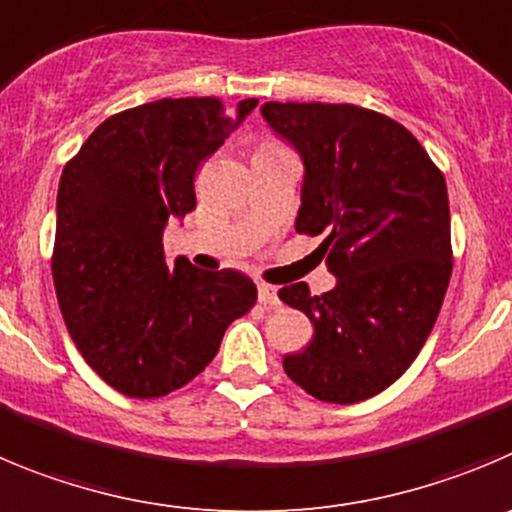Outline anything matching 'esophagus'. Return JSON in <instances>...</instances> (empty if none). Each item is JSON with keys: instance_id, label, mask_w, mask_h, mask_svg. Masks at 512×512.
<instances>
[{"instance_id": "esophagus-1", "label": "esophagus", "mask_w": 512, "mask_h": 512, "mask_svg": "<svg viewBox=\"0 0 512 512\" xmlns=\"http://www.w3.org/2000/svg\"><path fill=\"white\" fill-rule=\"evenodd\" d=\"M257 300H260L262 305H270V308H275V305L280 303V298H278V290L272 288V285H265V283H260V285H257Z\"/></svg>"}]
</instances>
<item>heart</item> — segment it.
<instances>
[{
	"label": "heart",
	"instance_id": "heart-1",
	"mask_svg": "<svg viewBox=\"0 0 512 512\" xmlns=\"http://www.w3.org/2000/svg\"><path fill=\"white\" fill-rule=\"evenodd\" d=\"M278 148H283V146H280V143H275V141H262L257 151H278Z\"/></svg>",
	"mask_w": 512,
	"mask_h": 512
}]
</instances>
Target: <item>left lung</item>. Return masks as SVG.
<instances>
[{
  "label": "left lung",
  "mask_w": 512,
  "mask_h": 512,
  "mask_svg": "<svg viewBox=\"0 0 512 512\" xmlns=\"http://www.w3.org/2000/svg\"><path fill=\"white\" fill-rule=\"evenodd\" d=\"M262 118L303 159L295 229L323 234L336 288L285 285L313 341L283 358L300 389L356 404L394 384L432 333L452 275L442 171L389 116L351 103H265Z\"/></svg>",
  "instance_id": "8db88e82"
}]
</instances>
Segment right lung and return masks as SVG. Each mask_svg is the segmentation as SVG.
<instances>
[{
  "mask_svg": "<svg viewBox=\"0 0 512 512\" xmlns=\"http://www.w3.org/2000/svg\"><path fill=\"white\" fill-rule=\"evenodd\" d=\"M240 100L164 98L105 118L65 164L57 189L52 280L90 369L133 399L202 374L257 288L237 270H169L164 229L197 207L194 174L255 111Z\"/></svg>",
  "mask_w": 512,
  "mask_h": 512,
  "instance_id": "add662e5",
  "label": "right lung"
}]
</instances>
